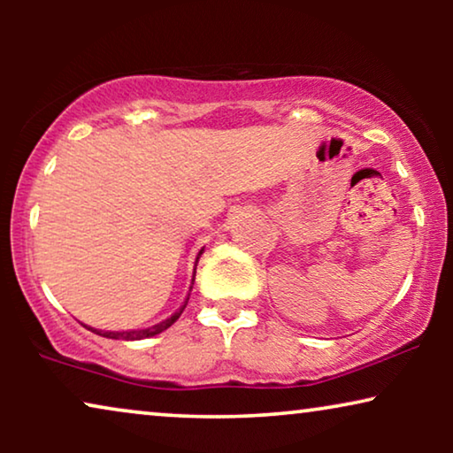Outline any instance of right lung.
Wrapping results in <instances>:
<instances>
[{
	"instance_id": "1",
	"label": "right lung",
	"mask_w": 453,
	"mask_h": 453,
	"mask_svg": "<svg viewBox=\"0 0 453 453\" xmlns=\"http://www.w3.org/2000/svg\"><path fill=\"white\" fill-rule=\"evenodd\" d=\"M202 253H203V250H200V253H197V257H196V265H197V259H200ZM194 280H196V272H194V278H191V284H194ZM188 301H189V296H188V299H185V303H183V305H181V309H179V311L173 313L169 319L160 321V324H157V326L144 327V330H127V332H103V330H95V327H88V326H84V327H88L90 332H95V334H98V336H104V338H113V340H144V338L157 336V334L165 332L166 327H171L173 324H175V321L179 319V315L183 313L185 305H188Z\"/></svg>"
}]
</instances>
